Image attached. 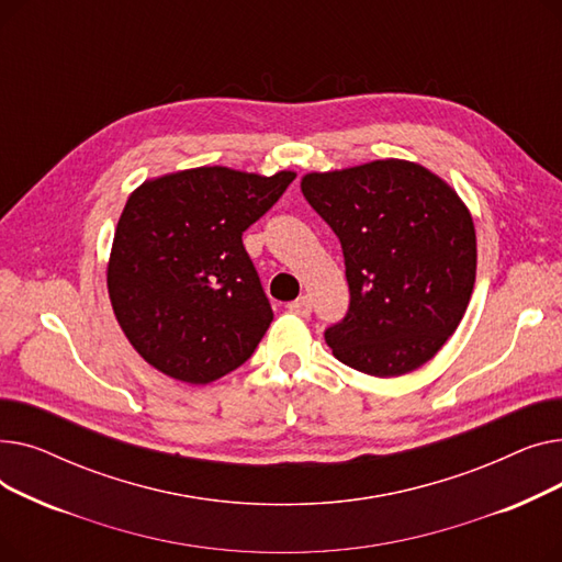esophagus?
<instances>
[{
  "instance_id": "1",
  "label": "esophagus",
  "mask_w": 562,
  "mask_h": 562,
  "mask_svg": "<svg viewBox=\"0 0 562 562\" xmlns=\"http://www.w3.org/2000/svg\"><path fill=\"white\" fill-rule=\"evenodd\" d=\"M289 312L307 318L312 314V301L307 296H301V299H296L293 303H289Z\"/></svg>"
}]
</instances>
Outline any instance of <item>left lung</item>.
<instances>
[{"label":"left lung","instance_id":"8db88e82","mask_svg":"<svg viewBox=\"0 0 562 562\" xmlns=\"http://www.w3.org/2000/svg\"><path fill=\"white\" fill-rule=\"evenodd\" d=\"M301 191L339 236L350 307L333 356L375 378L424 367L458 330L476 282V229L439 175L405 159L307 172Z\"/></svg>","mask_w":562,"mask_h":562}]
</instances>
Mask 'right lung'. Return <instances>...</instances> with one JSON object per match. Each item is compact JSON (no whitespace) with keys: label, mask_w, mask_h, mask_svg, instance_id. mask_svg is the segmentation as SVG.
<instances>
[{"label":"right lung","mask_w":562,"mask_h":562,"mask_svg":"<svg viewBox=\"0 0 562 562\" xmlns=\"http://www.w3.org/2000/svg\"><path fill=\"white\" fill-rule=\"evenodd\" d=\"M293 177L200 166L132 191L113 234L106 286L117 326L147 364L206 385L252 356L273 310L241 234Z\"/></svg>","instance_id":"add662e5"}]
</instances>
